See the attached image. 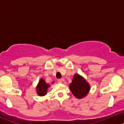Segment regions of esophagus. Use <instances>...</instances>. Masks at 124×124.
I'll return each instance as SVG.
<instances>
[{"label":"esophagus","instance_id":"34e87169","mask_svg":"<svg viewBox=\"0 0 124 124\" xmlns=\"http://www.w3.org/2000/svg\"><path fill=\"white\" fill-rule=\"evenodd\" d=\"M62 81H63L62 79H58V83H62Z\"/></svg>","mask_w":124,"mask_h":124}]
</instances>
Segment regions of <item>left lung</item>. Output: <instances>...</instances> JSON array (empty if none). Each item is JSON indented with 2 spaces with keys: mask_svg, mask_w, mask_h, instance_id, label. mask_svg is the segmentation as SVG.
I'll return each mask as SVG.
<instances>
[{
  "mask_svg": "<svg viewBox=\"0 0 124 124\" xmlns=\"http://www.w3.org/2000/svg\"><path fill=\"white\" fill-rule=\"evenodd\" d=\"M70 89L76 98L82 99L88 94L90 90V85L81 76L75 74L71 83L70 84Z\"/></svg>",
  "mask_w": 124,
  "mask_h": 124,
  "instance_id": "1",
  "label": "left lung"
}]
</instances>
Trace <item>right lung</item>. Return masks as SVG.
<instances>
[{
  "label": "right lung",
  "mask_w": 124,
  "mask_h": 124,
  "mask_svg": "<svg viewBox=\"0 0 124 124\" xmlns=\"http://www.w3.org/2000/svg\"><path fill=\"white\" fill-rule=\"evenodd\" d=\"M50 84H46L43 79H40L37 87V94L40 96H43L46 94L48 88L50 87Z\"/></svg>",
  "instance_id": "add662e5"
}]
</instances>
